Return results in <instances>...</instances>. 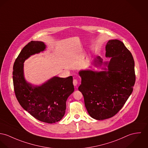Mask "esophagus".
<instances>
[{
  "label": "esophagus",
  "mask_w": 148,
  "mask_h": 148,
  "mask_svg": "<svg viewBox=\"0 0 148 148\" xmlns=\"http://www.w3.org/2000/svg\"><path fill=\"white\" fill-rule=\"evenodd\" d=\"M78 84V82L77 81V79H74L73 80V84L74 86H77Z\"/></svg>",
  "instance_id": "1"
}]
</instances>
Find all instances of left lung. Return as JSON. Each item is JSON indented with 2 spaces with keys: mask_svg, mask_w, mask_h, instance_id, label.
<instances>
[{
  "mask_svg": "<svg viewBox=\"0 0 148 148\" xmlns=\"http://www.w3.org/2000/svg\"><path fill=\"white\" fill-rule=\"evenodd\" d=\"M106 51L110 61L103 62L98 56L92 63L97 67L107 66L101 68L104 71H79L82 80L78 90L84 97L85 107L91 117L99 120L114 116L121 109L133 91L136 80L133 56L123 42L109 40Z\"/></svg>",
  "mask_w": 148,
  "mask_h": 148,
  "instance_id": "obj_1",
  "label": "left lung"
}]
</instances>
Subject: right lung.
Listing matches in <instances>:
<instances>
[{"label":"right lung","mask_w":148,"mask_h":148,"mask_svg":"<svg viewBox=\"0 0 148 148\" xmlns=\"http://www.w3.org/2000/svg\"><path fill=\"white\" fill-rule=\"evenodd\" d=\"M44 42L32 41L17 57L13 67V82L17 99L21 106L36 119L47 123L61 120L65 114L66 102L74 92L73 77H54L40 86L27 82L24 62L32 55L44 51Z\"/></svg>","instance_id":"right-lung-1"}]
</instances>
